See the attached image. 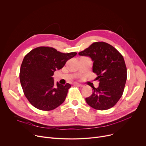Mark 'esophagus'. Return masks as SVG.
<instances>
[{"instance_id":"34e87169","label":"esophagus","mask_w":146,"mask_h":146,"mask_svg":"<svg viewBox=\"0 0 146 146\" xmlns=\"http://www.w3.org/2000/svg\"><path fill=\"white\" fill-rule=\"evenodd\" d=\"M74 85L77 86H79V87H83L84 86L83 84H81L78 83H74Z\"/></svg>"}]
</instances>
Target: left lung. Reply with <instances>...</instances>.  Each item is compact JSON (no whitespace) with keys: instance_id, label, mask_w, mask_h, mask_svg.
I'll use <instances>...</instances> for the list:
<instances>
[{"instance_id":"1","label":"left lung","mask_w":146,"mask_h":146,"mask_svg":"<svg viewBox=\"0 0 146 146\" xmlns=\"http://www.w3.org/2000/svg\"><path fill=\"white\" fill-rule=\"evenodd\" d=\"M89 56L93 61V72L99 82L98 88L91 86L93 93L86 98L92 108L99 110L109 109L121 98L127 80V68L121 53L111 45L98 42L79 53Z\"/></svg>"}]
</instances>
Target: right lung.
I'll return each instance as SVG.
<instances>
[{"instance_id": "obj_1", "label": "right lung", "mask_w": 146, "mask_h": 146, "mask_svg": "<svg viewBox=\"0 0 146 146\" xmlns=\"http://www.w3.org/2000/svg\"><path fill=\"white\" fill-rule=\"evenodd\" d=\"M76 54V52L63 53L53 47L40 46L25 56L19 77L26 98L35 108L50 111L64 102L71 85L58 82L55 84L52 76Z\"/></svg>"}]
</instances>
